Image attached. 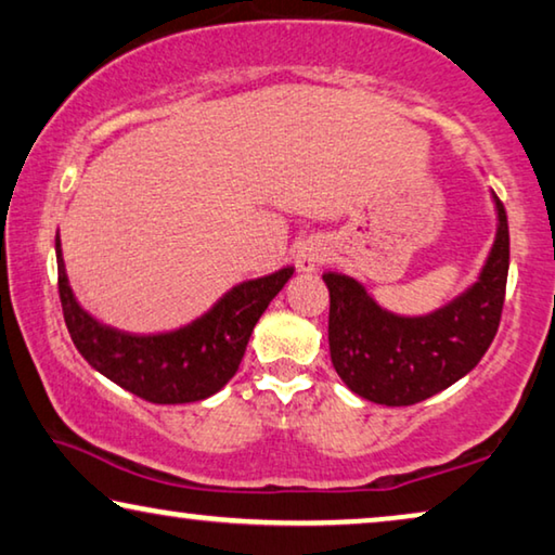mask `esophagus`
<instances>
[{
  "label": "esophagus",
  "mask_w": 555,
  "mask_h": 555,
  "mask_svg": "<svg viewBox=\"0 0 555 555\" xmlns=\"http://www.w3.org/2000/svg\"><path fill=\"white\" fill-rule=\"evenodd\" d=\"M326 259H328V249L321 242H317V238H309V242L299 244V246H296V251H294L296 269L306 271V274H309V271H313L317 267H321V263H324Z\"/></svg>",
  "instance_id": "obj_1"
}]
</instances>
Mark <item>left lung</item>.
Masks as SVG:
<instances>
[{
    "label": "left lung",
    "instance_id": "obj_1",
    "mask_svg": "<svg viewBox=\"0 0 555 555\" xmlns=\"http://www.w3.org/2000/svg\"><path fill=\"white\" fill-rule=\"evenodd\" d=\"M499 229L474 286L424 317L378 306L357 279L326 271L328 351L341 382L361 399L411 406L468 374L501 324L508 279V219L493 194Z\"/></svg>",
    "mask_w": 555,
    "mask_h": 555
}]
</instances>
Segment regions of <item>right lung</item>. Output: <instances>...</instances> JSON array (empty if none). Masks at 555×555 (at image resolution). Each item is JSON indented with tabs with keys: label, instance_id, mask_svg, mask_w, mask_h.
<instances>
[{
	"label": "right lung",
	"instance_id": "right-lung-1",
	"mask_svg": "<svg viewBox=\"0 0 555 555\" xmlns=\"http://www.w3.org/2000/svg\"><path fill=\"white\" fill-rule=\"evenodd\" d=\"M56 271L66 328L81 357L109 382L152 403H192L221 391L236 374L246 344L294 267L244 281L204 317L164 334H127L96 321L74 299L56 236Z\"/></svg>",
	"mask_w": 555,
	"mask_h": 555
}]
</instances>
